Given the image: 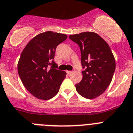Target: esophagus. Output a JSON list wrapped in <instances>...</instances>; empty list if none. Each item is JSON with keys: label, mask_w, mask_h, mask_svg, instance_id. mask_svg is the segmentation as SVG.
I'll return each mask as SVG.
<instances>
[{"label": "esophagus", "mask_w": 133, "mask_h": 133, "mask_svg": "<svg viewBox=\"0 0 133 133\" xmlns=\"http://www.w3.org/2000/svg\"><path fill=\"white\" fill-rule=\"evenodd\" d=\"M66 73H67V74H69H69H72L73 71H66Z\"/></svg>", "instance_id": "obj_1"}]
</instances>
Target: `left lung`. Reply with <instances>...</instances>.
<instances>
[{
  "label": "left lung",
  "mask_w": 133,
  "mask_h": 133,
  "mask_svg": "<svg viewBox=\"0 0 133 133\" xmlns=\"http://www.w3.org/2000/svg\"><path fill=\"white\" fill-rule=\"evenodd\" d=\"M69 39L79 45L81 53L83 78L75 85L76 91L86 99L101 95L111 83L115 70V59L109 46L93 32L73 34Z\"/></svg>",
  "instance_id": "1"
}]
</instances>
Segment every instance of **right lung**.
I'll use <instances>...</instances> for the list:
<instances>
[{
  "instance_id": "1",
  "label": "right lung",
  "mask_w": 133,
  "mask_h": 133,
  "mask_svg": "<svg viewBox=\"0 0 133 133\" xmlns=\"http://www.w3.org/2000/svg\"><path fill=\"white\" fill-rule=\"evenodd\" d=\"M67 38L52 31L42 32L32 38L20 55L18 73L25 88L35 97L48 100L59 91L66 73L55 69L54 58L56 47ZM49 65L52 67L48 71Z\"/></svg>"
}]
</instances>
